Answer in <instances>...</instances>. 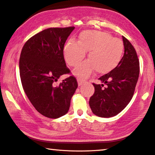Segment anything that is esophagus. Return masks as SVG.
<instances>
[{
	"instance_id": "1",
	"label": "esophagus",
	"mask_w": 155,
	"mask_h": 155,
	"mask_svg": "<svg viewBox=\"0 0 155 155\" xmlns=\"http://www.w3.org/2000/svg\"><path fill=\"white\" fill-rule=\"evenodd\" d=\"M84 84V81H81V80H79V79H78V86H82L83 84Z\"/></svg>"
}]
</instances>
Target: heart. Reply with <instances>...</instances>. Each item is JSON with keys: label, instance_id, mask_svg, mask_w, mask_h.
<instances>
[{"label": "heart", "instance_id": "1", "mask_svg": "<svg viewBox=\"0 0 155 155\" xmlns=\"http://www.w3.org/2000/svg\"><path fill=\"white\" fill-rule=\"evenodd\" d=\"M124 51V45L121 39L113 38L107 32L89 30L80 34L78 43L69 41L65 44L64 57L69 66L76 67L88 52V60L74 70L76 76L85 78L94 70L103 74L114 69L121 62Z\"/></svg>", "mask_w": 155, "mask_h": 155}]
</instances>
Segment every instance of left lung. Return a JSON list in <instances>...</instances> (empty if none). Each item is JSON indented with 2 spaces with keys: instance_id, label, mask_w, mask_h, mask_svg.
<instances>
[{
  "instance_id": "1",
  "label": "left lung",
  "mask_w": 155,
  "mask_h": 155,
  "mask_svg": "<svg viewBox=\"0 0 155 155\" xmlns=\"http://www.w3.org/2000/svg\"><path fill=\"white\" fill-rule=\"evenodd\" d=\"M122 38L124 53L119 64L98 78L101 84H93L95 93L89 105L93 114L100 117L109 118L121 112L132 99L138 79L140 64L136 50L128 39Z\"/></svg>"
}]
</instances>
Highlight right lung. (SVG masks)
Returning a JSON list of instances; mask_svg holds the SVG:
<instances>
[{
    "label": "right lung",
    "mask_w": 155,
    "mask_h": 155,
    "mask_svg": "<svg viewBox=\"0 0 155 155\" xmlns=\"http://www.w3.org/2000/svg\"><path fill=\"white\" fill-rule=\"evenodd\" d=\"M75 27L49 28L30 38L21 50L19 74L24 91L35 109L43 116L58 119L68 112L78 87L74 76L56 86L63 74L70 73L63 50Z\"/></svg>",
    "instance_id": "add662e5"
}]
</instances>
